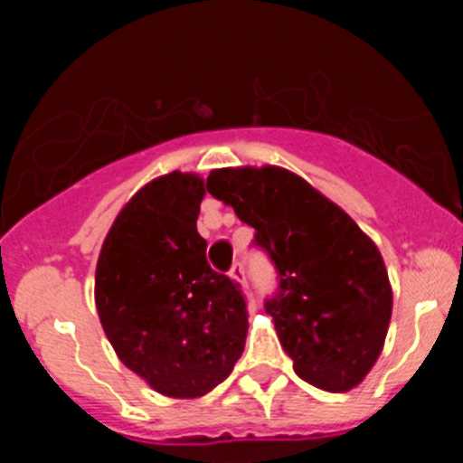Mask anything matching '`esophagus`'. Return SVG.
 Segmentation results:
<instances>
[{"mask_svg": "<svg viewBox=\"0 0 463 463\" xmlns=\"http://www.w3.org/2000/svg\"><path fill=\"white\" fill-rule=\"evenodd\" d=\"M228 275H231V278L235 279V282H240V284L246 282V273H244V269H241L240 261H235V264L231 266V270H228Z\"/></svg>", "mask_w": 463, "mask_h": 463, "instance_id": "esophagus-1", "label": "esophagus"}]
</instances>
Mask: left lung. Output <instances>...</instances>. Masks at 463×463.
<instances>
[{"mask_svg":"<svg viewBox=\"0 0 463 463\" xmlns=\"http://www.w3.org/2000/svg\"><path fill=\"white\" fill-rule=\"evenodd\" d=\"M205 188L255 228L253 244L278 270L264 300L279 345L302 381L356 387L381 354L392 288L376 244L352 217L282 167H223Z\"/></svg>","mask_w":463,"mask_h":463,"instance_id":"left-lung-1","label":"left lung"}]
</instances>
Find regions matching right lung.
Segmentation results:
<instances>
[{"label": "right lung", "instance_id": "right-lung-1", "mask_svg": "<svg viewBox=\"0 0 463 463\" xmlns=\"http://www.w3.org/2000/svg\"><path fill=\"white\" fill-rule=\"evenodd\" d=\"M197 175L170 172L138 190L107 232L96 307L120 361L175 399L208 394L244 352L240 284L210 269L197 217Z\"/></svg>", "mask_w": 463, "mask_h": 463}]
</instances>
